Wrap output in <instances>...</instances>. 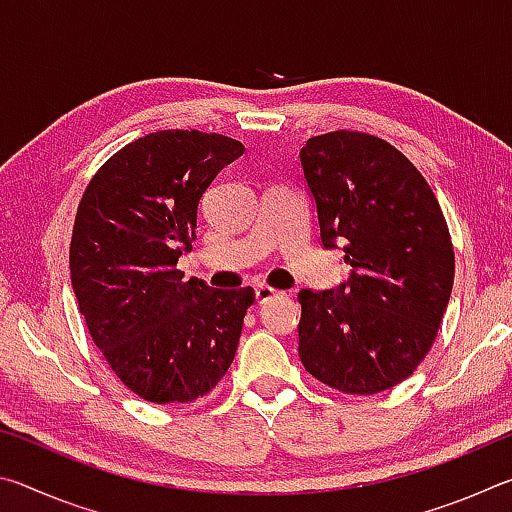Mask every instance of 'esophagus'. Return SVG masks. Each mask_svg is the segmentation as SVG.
Masks as SVG:
<instances>
[{"instance_id":"1","label":"esophagus","mask_w":512,"mask_h":512,"mask_svg":"<svg viewBox=\"0 0 512 512\" xmlns=\"http://www.w3.org/2000/svg\"><path fill=\"white\" fill-rule=\"evenodd\" d=\"M277 296H280V291H275L273 287H268V284H257V287H255V298H257L259 305H264V302L273 300Z\"/></svg>"}]
</instances>
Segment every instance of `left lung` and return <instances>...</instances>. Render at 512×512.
Here are the masks:
<instances>
[{"label":"left lung","instance_id":"obj_1","mask_svg":"<svg viewBox=\"0 0 512 512\" xmlns=\"http://www.w3.org/2000/svg\"><path fill=\"white\" fill-rule=\"evenodd\" d=\"M302 171L325 248L343 244L348 282L302 289L300 361L350 395L404 381L427 357L454 284V246L427 180L386 140L334 131L307 140Z\"/></svg>","mask_w":512,"mask_h":512}]
</instances>
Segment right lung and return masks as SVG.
Here are the masks:
<instances>
[{
	"label": "right lung",
	"mask_w": 512,
	"mask_h": 512,
	"mask_svg": "<svg viewBox=\"0 0 512 512\" xmlns=\"http://www.w3.org/2000/svg\"><path fill=\"white\" fill-rule=\"evenodd\" d=\"M244 151L216 133H149L94 173L76 210V302L112 372L146 402H194L235 359L255 291L183 282L176 264L205 189Z\"/></svg>",
	"instance_id": "obj_1"
}]
</instances>
